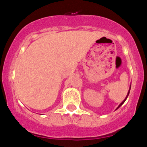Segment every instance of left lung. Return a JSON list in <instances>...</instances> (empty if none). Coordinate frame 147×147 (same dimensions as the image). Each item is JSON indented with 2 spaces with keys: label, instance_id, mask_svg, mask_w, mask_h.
<instances>
[{
  "label": "left lung",
  "instance_id": "obj_1",
  "mask_svg": "<svg viewBox=\"0 0 147 147\" xmlns=\"http://www.w3.org/2000/svg\"><path fill=\"white\" fill-rule=\"evenodd\" d=\"M129 92H128V94H127V96H128V95H129ZM127 98H125V99H124V101H123V102H121V104H120V105H119V107H118V108H119V107H121V105H123V104H124V102H125V100H126V99H127ZM118 108H117V109H118Z\"/></svg>",
  "mask_w": 147,
  "mask_h": 147
}]
</instances>
